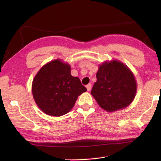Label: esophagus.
I'll use <instances>...</instances> for the list:
<instances>
[{"mask_svg": "<svg viewBox=\"0 0 161 161\" xmlns=\"http://www.w3.org/2000/svg\"><path fill=\"white\" fill-rule=\"evenodd\" d=\"M86 88H87V91H89L91 90V84H87L86 86Z\"/></svg>", "mask_w": 161, "mask_h": 161, "instance_id": "esophagus-1", "label": "esophagus"}]
</instances>
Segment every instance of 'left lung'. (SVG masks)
Here are the masks:
<instances>
[{"label":"left lung","instance_id":"left-lung-1","mask_svg":"<svg viewBox=\"0 0 161 161\" xmlns=\"http://www.w3.org/2000/svg\"><path fill=\"white\" fill-rule=\"evenodd\" d=\"M96 77L91 93L106 111L121 110L134 100L137 82L133 72L122 61H104L99 65Z\"/></svg>","mask_w":161,"mask_h":161}]
</instances>
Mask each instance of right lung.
<instances>
[{"label":"right lung","mask_w":161,"mask_h":161,"mask_svg":"<svg viewBox=\"0 0 161 161\" xmlns=\"http://www.w3.org/2000/svg\"><path fill=\"white\" fill-rule=\"evenodd\" d=\"M70 70L69 64L57 59L43 65L34 77L33 98L46 115L59 117L68 114L79 95L86 91L80 79L72 76Z\"/></svg>","instance_id":"1"}]
</instances>
